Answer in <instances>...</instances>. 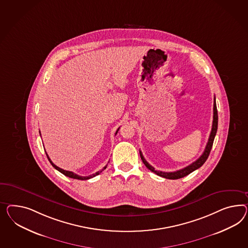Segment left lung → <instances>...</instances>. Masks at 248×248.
Returning <instances> with one entry per match:
<instances>
[{"label":"left lung","instance_id":"obj_1","mask_svg":"<svg viewBox=\"0 0 248 248\" xmlns=\"http://www.w3.org/2000/svg\"><path fill=\"white\" fill-rule=\"evenodd\" d=\"M217 122H218V116H217V105H216V98L214 97V107H213V123H212V129H211V133L209 135V138H208V143H207V146L204 150V153L202 154L201 157L195 161L194 162H192L191 164H189L187 167L183 168L181 170H176L173 172H164V171H160V170H156L152 165H150L148 163L146 160L144 159V157L142 156L141 152H140V155H141V159L142 162L144 163V165L151 170L154 172L155 174L158 175V176H161L162 178H165V179H169V180H177V179H181L183 178L185 176L191 173L192 171L196 170L197 169L201 168L205 161H207L208 159V155L210 154V151H211V148L213 145V141H214L215 136L217 134Z\"/></svg>","mask_w":248,"mask_h":248}]
</instances>
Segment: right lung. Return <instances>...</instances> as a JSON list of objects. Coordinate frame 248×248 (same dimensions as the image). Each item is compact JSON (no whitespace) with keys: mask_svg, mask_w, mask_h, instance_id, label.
Here are the masks:
<instances>
[{"mask_svg":"<svg viewBox=\"0 0 248 248\" xmlns=\"http://www.w3.org/2000/svg\"><path fill=\"white\" fill-rule=\"evenodd\" d=\"M120 128V127H119ZM119 128L117 129V131H116V133L115 134H117V132H118V130H119ZM47 155V159H48V161L49 162L51 163V165L53 166L56 170H58L60 172H61L62 174L65 175V176H67V177H69V178H72V179H76V180H81V181H86V180H89V179H91V178H93V177H95L96 175L100 174L101 172L104 170H106L107 169V166H105V167L103 168L102 170H101L100 171H97V172H95L94 174L89 175V176H79V175L76 174V173H74L72 171H68V170H63V169H61V168L58 167V166H56L55 164H54L53 162L51 161V160L49 159V157H48V155L47 154H46Z\"/></svg>","mask_w":248,"mask_h":248,"instance_id":"obj_1","label":"right lung"}]
</instances>
